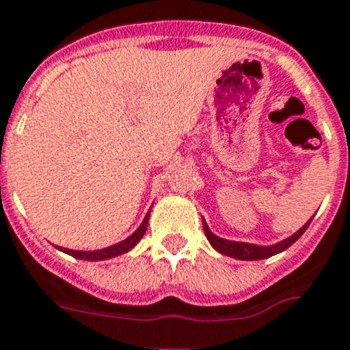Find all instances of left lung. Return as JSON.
Wrapping results in <instances>:
<instances>
[{
    "mask_svg": "<svg viewBox=\"0 0 350 350\" xmlns=\"http://www.w3.org/2000/svg\"><path fill=\"white\" fill-rule=\"evenodd\" d=\"M311 220H313V218H311ZM311 220L308 221L302 229L297 230L293 236L286 238L281 243L272 245V247H259V245L241 243V241H229V239L218 238V236H215V234L211 232L206 221H204V232H206L209 243L213 245L218 252L224 254V256H229V258L234 259H241V261H258V259H267L270 258V256H275V254L282 252V250H286L288 247H291V245L295 243L297 239L306 232V229L310 227Z\"/></svg>",
    "mask_w": 350,
    "mask_h": 350,
    "instance_id": "left-lung-1",
    "label": "left lung"
}]
</instances>
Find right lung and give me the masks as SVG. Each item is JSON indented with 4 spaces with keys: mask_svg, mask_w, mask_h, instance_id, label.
<instances>
[{
    "mask_svg": "<svg viewBox=\"0 0 350 350\" xmlns=\"http://www.w3.org/2000/svg\"><path fill=\"white\" fill-rule=\"evenodd\" d=\"M148 218L150 213L144 216L143 224L139 225V229L135 230L132 236H129L126 239L120 241V243L112 245V247L102 248V250H94V252H82V250H69V248H60L62 252L69 254V256H73L77 259H83V261H103V259H111L116 258V256H121V254L129 252L130 248L135 247V245L139 243V239L143 238L144 232H146V227H148Z\"/></svg>",
    "mask_w": 350,
    "mask_h": 350,
    "instance_id": "right-lung-1",
    "label": "right lung"
}]
</instances>
